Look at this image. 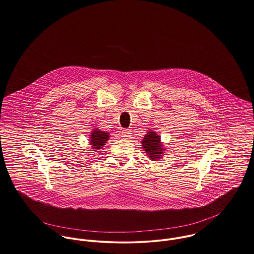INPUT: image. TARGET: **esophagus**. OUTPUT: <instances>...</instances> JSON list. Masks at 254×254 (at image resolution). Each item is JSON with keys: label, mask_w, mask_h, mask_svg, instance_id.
<instances>
[{"label": "esophagus", "mask_w": 254, "mask_h": 254, "mask_svg": "<svg viewBox=\"0 0 254 254\" xmlns=\"http://www.w3.org/2000/svg\"><path fill=\"white\" fill-rule=\"evenodd\" d=\"M131 134L132 133H131V131L129 129H125L122 132V137H124V138H131V136H132Z\"/></svg>", "instance_id": "34e87169"}]
</instances>
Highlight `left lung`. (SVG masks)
<instances>
[{
  "instance_id": "8db88e82",
  "label": "left lung",
  "mask_w": 254,
  "mask_h": 254,
  "mask_svg": "<svg viewBox=\"0 0 254 254\" xmlns=\"http://www.w3.org/2000/svg\"><path fill=\"white\" fill-rule=\"evenodd\" d=\"M141 144L146 155L152 160H159L166 151L164 144L160 140V136L152 129L147 131V134L143 137Z\"/></svg>"
}]
</instances>
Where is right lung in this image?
<instances>
[{"mask_svg": "<svg viewBox=\"0 0 254 254\" xmlns=\"http://www.w3.org/2000/svg\"><path fill=\"white\" fill-rule=\"evenodd\" d=\"M89 136V143L92 149H94V151L96 152H99L98 150L102 149V147L109 140L110 133L107 131L99 130L98 128H94Z\"/></svg>", "mask_w": 254, "mask_h": 254, "instance_id": "1", "label": "right lung"}]
</instances>
